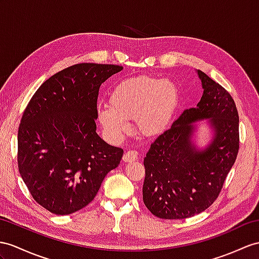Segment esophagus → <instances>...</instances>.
<instances>
[{"label":"esophagus","instance_id":"34e87169","mask_svg":"<svg viewBox=\"0 0 259 259\" xmlns=\"http://www.w3.org/2000/svg\"><path fill=\"white\" fill-rule=\"evenodd\" d=\"M137 157H138L137 151H135V150H127L124 154V156H123V160L125 162H132V161L137 160Z\"/></svg>","mask_w":259,"mask_h":259}]
</instances>
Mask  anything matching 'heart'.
<instances>
[{
    "label": "heart",
    "instance_id": "b5f03b06",
    "mask_svg": "<svg viewBox=\"0 0 259 259\" xmlns=\"http://www.w3.org/2000/svg\"><path fill=\"white\" fill-rule=\"evenodd\" d=\"M110 105H100L97 115L105 134L113 141L122 140L131 130L127 119L144 136H155L167 128L179 104L175 82L151 75L122 80L113 88Z\"/></svg>",
    "mask_w": 259,
    "mask_h": 259
}]
</instances>
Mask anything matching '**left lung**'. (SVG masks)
Returning a JSON list of instances; mask_svg holds the SVG:
<instances>
[{"label":"left lung","instance_id":"left-lung-1","mask_svg":"<svg viewBox=\"0 0 259 259\" xmlns=\"http://www.w3.org/2000/svg\"><path fill=\"white\" fill-rule=\"evenodd\" d=\"M203 94L150 145L144 159L143 200L155 217L178 220L206 210L219 197L239 148L238 112L231 94L198 70ZM210 118L213 140L199 151L191 122Z\"/></svg>","mask_w":259,"mask_h":259}]
</instances>
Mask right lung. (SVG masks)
Wrapping results in <instances>:
<instances>
[{
    "mask_svg": "<svg viewBox=\"0 0 259 259\" xmlns=\"http://www.w3.org/2000/svg\"><path fill=\"white\" fill-rule=\"evenodd\" d=\"M122 66L78 64L50 77L30 99L17 135V163L31 197L67 215L96 198L123 149L97 134L100 85Z\"/></svg>",
    "mask_w": 259,
    "mask_h": 259,
    "instance_id": "obj_1",
    "label": "right lung"
}]
</instances>
